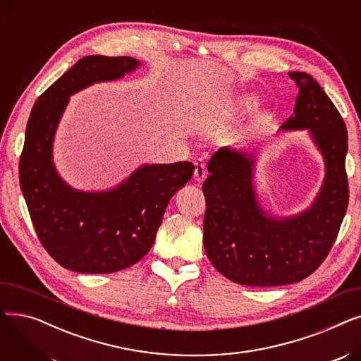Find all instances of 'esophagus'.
<instances>
[{"label": "esophagus", "mask_w": 361, "mask_h": 361, "mask_svg": "<svg viewBox=\"0 0 361 361\" xmlns=\"http://www.w3.org/2000/svg\"><path fill=\"white\" fill-rule=\"evenodd\" d=\"M195 165H196V168H195V180L200 183V181H203L206 178V165H204V162L202 159H197L195 162Z\"/></svg>", "instance_id": "34e87169"}]
</instances>
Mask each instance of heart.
I'll return each mask as SVG.
<instances>
[{"label":"heart","mask_w":361,"mask_h":361,"mask_svg":"<svg viewBox=\"0 0 361 361\" xmlns=\"http://www.w3.org/2000/svg\"><path fill=\"white\" fill-rule=\"evenodd\" d=\"M243 104H245V105H249L250 104V99H245Z\"/></svg>","instance_id":"obj_1"}]
</instances>
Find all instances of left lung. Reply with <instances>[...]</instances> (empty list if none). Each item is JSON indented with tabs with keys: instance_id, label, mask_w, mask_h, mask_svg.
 <instances>
[{
	"instance_id": "obj_1",
	"label": "left lung",
	"mask_w": 361,
	"mask_h": 361,
	"mask_svg": "<svg viewBox=\"0 0 361 361\" xmlns=\"http://www.w3.org/2000/svg\"><path fill=\"white\" fill-rule=\"evenodd\" d=\"M298 86L294 117L282 130L309 128L326 174L314 203L291 218L264 214L252 183L255 158L221 147L203 183V244L219 274L250 287H276L312 275L331 252L348 206L345 123L310 74L290 73Z\"/></svg>"
}]
</instances>
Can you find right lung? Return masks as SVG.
Wrapping results in <instances>:
<instances>
[{"instance_id":"add662e5","label":"right lung","mask_w":361,"mask_h":361,"mask_svg":"<svg viewBox=\"0 0 361 361\" xmlns=\"http://www.w3.org/2000/svg\"><path fill=\"white\" fill-rule=\"evenodd\" d=\"M140 63L131 56H83L36 99L18 164L20 187L44 249L63 268L112 274L137 263L152 247L169 199L192 178L195 165H143L118 187L79 192L52 164V142L70 94L117 80Z\"/></svg>"}]
</instances>
